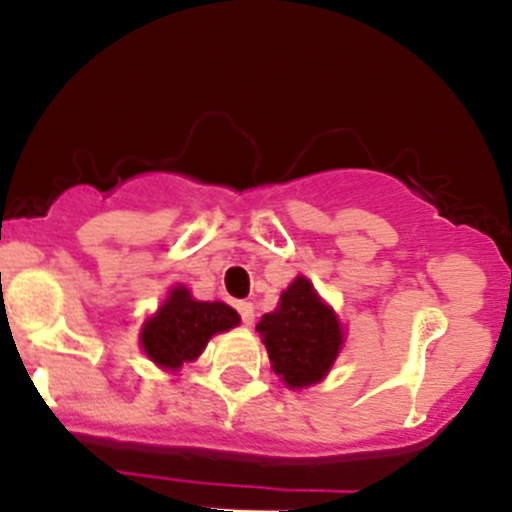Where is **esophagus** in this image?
Instances as JSON below:
<instances>
[{"label":"esophagus","instance_id":"esophagus-1","mask_svg":"<svg viewBox=\"0 0 512 512\" xmlns=\"http://www.w3.org/2000/svg\"><path fill=\"white\" fill-rule=\"evenodd\" d=\"M237 312H240L242 324L255 322V307H252V302H237Z\"/></svg>","mask_w":512,"mask_h":512}]
</instances>
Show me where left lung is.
Returning a JSON list of instances; mask_svg holds the SVG:
<instances>
[{"label":"left lung","instance_id":"obj_1","mask_svg":"<svg viewBox=\"0 0 512 512\" xmlns=\"http://www.w3.org/2000/svg\"><path fill=\"white\" fill-rule=\"evenodd\" d=\"M272 369L289 389L317 384L342 349V327L337 314L319 299L309 280H297L282 292L275 312L257 324Z\"/></svg>","mask_w":512,"mask_h":512}]
</instances>
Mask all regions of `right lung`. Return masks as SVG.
Instances as JSON below:
<instances>
[{
  "label": "right lung",
  "instance_id": "1",
  "mask_svg": "<svg viewBox=\"0 0 512 512\" xmlns=\"http://www.w3.org/2000/svg\"><path fill=\"white\" fill-rule=\"evenodd\" d=\"M240 322L237 312L223 302H198L185 287H175L156 317L146 322L141 344L160 366L178 369L205 349L208 339Z\"/></svg>",
  "mask_w": 512,
  "mask_h": 512
}]
</instances>
